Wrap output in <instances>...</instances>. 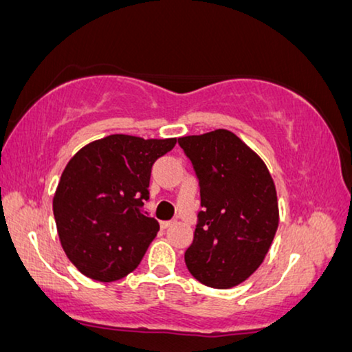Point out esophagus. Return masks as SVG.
<instances>
[{
    "label": "esophagus",
    "instance_id": "34e87169",
    "mask_svg": "<svg viewBox=\"0 0 352 352\" xmlns=\"http://www.w3.org/2000/svg\"><path fill=\"white\" fill-rule=\"evenodd\" d=\"M172 224H174V221H161L160 226H161V229H167V228H170Z\"/></svg>",
    "mask_w": 352,
    "mask_h": 352
}]
</instances>
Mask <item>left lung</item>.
<instances>
[{
	"instance_id": "8db88e82",
	"label": "left lung",
	"mask_w": 352,
	"mask_h": 352,
	"mask_svg": "<svg viewBox=\"0 0 352 352\" xmlns=\"http://www.w3.org/2000/svg\"><path fill=\"white\" fill-rule=\"evenodd\" d=\"M201 188L194 240L185 253L202 285L228 289L262 264L278 228L275 183L258 155L228 129L178 139Z\"/></svg>"
}]
</instances>
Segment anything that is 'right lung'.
<instances>
[{
  "mask_svg": "<svg viewBox=\"0 0 352 352\" xmlns=\"http://www.w3.org/2000/svg\"><path fill=\"white\" fill-rule=\"evenodd\" d=\"M177 139L112 134L67 162L54 196L60 242L69 261L96 281H115L140 264L160 224L144 214L151 166Z\"/></svg>",
  "mask_w": 352,
  "mask_h": 352,
  "instance_id": "right-lung-1",
  "label": "right lung"
}]
</instances>
